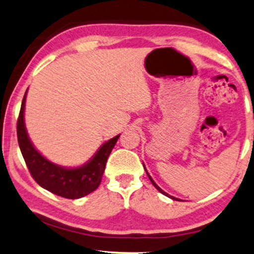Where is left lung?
<instances>
[{
    "instance_id": "1",
    "label": "left lung",
    "mask_w": 254,
    "mask_h": 254,
    "mask_svg": "<svg viewBox=\"0 0 254 254\" xmlns=\"http://www.w3.org/2000/svg\"><path fill=\"white\" fill-rule=\"evenodd\" d=\"M144 168H145V167H144ZM145 172H146V170H145ZM146 174H148V176H149V179H150V181H151V182H152V185L154 186V188H156L157 190H159L161 193H163V194H165V196L170 197V198H172V199H174V200H179V199H178V198H175V197H173V196H170V194H168V193H166V192H165V191H164V190H161V189L159 188V187H158V186L156 185V182H154V181H153V180H152V178H151V176H150V175H149V173H148V172H146Z\"/></svg>"
}]
</instances>
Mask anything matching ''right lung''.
Here are the masks:
<instances>
[{
	"instance_id": "right-lung-1",
	"label": "right lung",
	"mask_w": 254,
	"mask_h": 254,
	"mask_svg": "<svg viewBox=\"0 0 254 254\" xmlns=\"http://www.w3.org/2000/svg\"><path fill=\"white\" fill-rule=\"evenodd\" d=\"M26 93L21 102L19 117L17 121V136L21 154H23L32 178L42 188L57 194V196L68 198V199H76V198H81L93 192L100 186L103 173L105 170L106 160H108L112 149L115 148L120 135H117L105 142L96 154L83 166L76 168H64L58 166L46 159L29 141L24 123Z\"/></svg>"
}]
</instances>
